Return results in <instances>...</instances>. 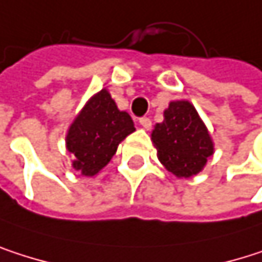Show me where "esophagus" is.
I'll list each match as a JSON object with an SVG mask.
<instances>
[{
    "label": "esophagus",
    "instance_id": "34e87169",
    "mask_svg": "<svg viewBox=\"0 0 262 262\" xmlns=\"http://www.w3.org/2000/svg\"><path fill=\"white\" fill-rule=\"evenodd\" d=\"M139 123L142 125V128H143V129H151V126H152V123H151V119H149V117H142V119L139 120Z\"/></svg>",
    "mask_w": 262,
    "mask_h": 262
}]
</instances>
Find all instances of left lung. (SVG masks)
Listing matches in <instances>:
<instances>
[{"label": "left lung", "instance_id": "left-lung-1", "mask_svg": "<svg viewBox=\"0 0 262 262\" xmlns=\"http://www.w3.org/2000/svg\"><path fill=\"white\" fill-rule=\"evenodd\" d=\"M156 123L151 140L160 163L179 179H191L213 156V140L189 100H172Z\"/></svg>", "mask_w": 262, "mask_h": 262}]
</instances>
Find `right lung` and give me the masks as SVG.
<instances>
[{"label":"right lung","instance_id":"1","mask_svg":"<svg viewBox=\"0 0 262 262\" xmlns=\"http://www.w3.org/2000/svg\"><path fill=\"white\" fill-rule=\"evenodd\" d=\"M134 131L131 116L117 108L106 88L100 90L88 99L67 131L73 169L85 177L96 176L110 163L119 143Z\"/></svg>","mask_w":262,"mask_h":262}]
</instances>
